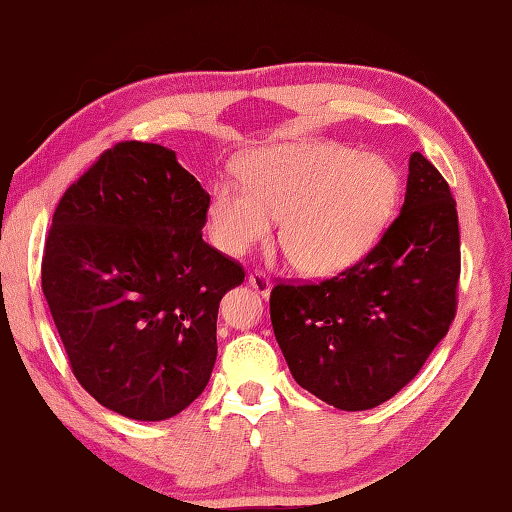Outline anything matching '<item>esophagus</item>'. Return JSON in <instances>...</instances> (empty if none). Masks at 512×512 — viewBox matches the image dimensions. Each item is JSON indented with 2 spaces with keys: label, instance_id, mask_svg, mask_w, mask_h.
Masks as SVG:
<instances>
[{
  "label": "esophagus",
  "instance_id": "obj_1",
  "mask_svg": "<svg viewBox=\"0 0 512 512\" xmlns=\"http://www.w3.org/2000/svg\"><path fill=\"white\" fill-rule=\"evenodd\" d=\"M248 284L259 293V296H264V298L271 296L273 282H271V277H268L264 271H253V273H250L248 275Z\"/></svg>",
  "mask_w": 512,
  "mask_h": 512
}]
</instances>
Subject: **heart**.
I'll list each match as a JSON object with an SVG mask.
<instances>
[{"mask_svg":"<svg viewBox=\"0 0 512 512\" xmlns=\"http://www.w3.org/2000/svg\"><path fill=\"white\" fill-rule=\"evenodd\" d=\"M244 185L214 187L207 225L214 246L241 257L280 221V246L307 275H334L377 244L395 212L400 178L381 155L339 144L293 142L257 149Z\"/></svg>","mask_w":512,"mask_h":512,"instance_id":"obj_1","label":"heart"}]
</instances>
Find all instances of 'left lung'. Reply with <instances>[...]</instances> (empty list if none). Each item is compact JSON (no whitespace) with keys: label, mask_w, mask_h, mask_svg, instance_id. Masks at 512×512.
<instances>
[{"label":"left lung","mask_w":512,"mask_h":512,"mask_svg":"<svg viewBox=\"0 0 512 512\" xmlns=\"http://www.w3.org/2000/svg\"><path fill=\"white\" fill-rule=\"evenodd\" d=\"M458 277L456 201L415 151L400 216L359 264L320 284L271 291L273 332L293 379L341 411L391 400L445 339Z\"/></svg>","instance_id":"left-lung-1"}]
</instances>
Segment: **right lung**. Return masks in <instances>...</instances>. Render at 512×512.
<instances>
[{
	"instance_id": "obj_1",
	"label": "right lung",
	"mask_w": 512,
	"mask_h": 512,
	"mask_svg": "<svg viewBox=\"0 0 512 512\" xmlns=\"http://www.w3.org/2000/svg\"><path fill=\"white\" fill-rule=\"evenodd\" d=\"M210 194L160 144L112 146L60 198L42 293L101 406L158 422L205 391L219 302L244 268L203 241Z\"/></svg>"
}]
</instances>
